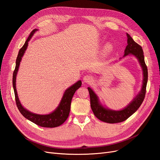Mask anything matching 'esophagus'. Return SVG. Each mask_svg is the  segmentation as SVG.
Listing matches in <instances>:
<instances>
[{"label": "esophagus", "mask_w": 160, "mask_h": 160, "mask_svg": "<svg viewBox=\"0 0 160 160\" xmlns=\"http://www.w3.org/2000/svg\"><path fill=\"white\" fill-rule=\"evenodd\" d=\"M92 81H93V77H92L90 75H86L83 77V81L85 82V83H90V82H91Z\"/></svg>", "instance_id": "obj_1"}]
</instances>
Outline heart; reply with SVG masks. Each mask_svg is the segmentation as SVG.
<instances>
[{
    "label": "heart",
    "instance_id": "obj_1",
    "mask_svg": "<svg viewBox=\"0 0 160 160\" xmlns=\"http://www.w3.org/2000/svg\"><path fill=\"white\" fill-rule=\"evenodd\" d=\"M106 49H107V51H110L111 49V47L110 45H108L107 47H106Z\"/></svg>",
    "mask_w": 160,
    "mask_h": 160
}]
</instances>
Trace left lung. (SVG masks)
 <instances>
[{"mask_svg": "<svg viewBox=\"0 0 160 160\" xmlns=\"http://www.w3.org/2000/svg\"><path fill=\"white\" fill-rule=\"evenodd\" d=\"M128 45L125 49L124 56L129 54L133 55L138 58L140 65L142 66L143 73V85L140 93L125 109L121 111H113L103 108L99 103L98 96L90 88L88 91L90 95V103L92 111L97 118L102 122L109 123H116L122 122L128 119L131 115L136 111L143 103L146 93V86L148 83V68L144 61V55L142 47L135 42L133 38L127 33Z\"/></svg>", "mask_w": 160, "mask_h": 160, "instance_id": "obj_1", "label": "left lung"}]
</instances>
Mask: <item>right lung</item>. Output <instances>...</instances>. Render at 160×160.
I'll return each mask as SVG.
<instances>
[{"mask_svg": "<svg viewBox=\"0 0 160 160\" xmlns=\"http://www.w3.org/2000/svg\"><path fill=\"white\" fill-rule=\"evenodd\" d=\"M37 31V29L36 28V29H34L31 31L29 36H28L27 41H25V44L22 47L21 49L19 50L18 56L17 57L16 66L15 69L14 70L12 76V85L14 92V96H15L16 104L19 111H20L24 117L30 120L31 122H33L34 123L43 128H56L62 125L68 118L71 109V103L72 96H73L75 91L81 86V81H77L76 83L71 86L69 88L65 91L59 107L50 114L38 115L32 113L22 107L20 101H19L17 95V92L16 89V77L22 57L23 56L24 52H25L28 46V42L30 41L33 34Z\"/></svg>", "mask_w": 160, "mask_h": 160, "instance_id": "add662e5", "label": "right lung"}]
</instances>
